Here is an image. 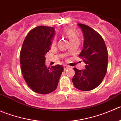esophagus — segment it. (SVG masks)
I'll use <instances>...</instances> for the list:
<instances>
[{"label": "esophagus", "instance_id": "1", "mask_svg": "<svg viewBox=\"0 0 121 121\" xmlns=\"http://www.w3.org/2000/svg\"><path fill=\"white\" fill-rule=\"evenodd\" d=\"M69 68V66L66 65H65L63 66V68H64V70H66V69H68Z\"/></svg>", "mask_w": 121, "mask_h": 121}]
</instances>
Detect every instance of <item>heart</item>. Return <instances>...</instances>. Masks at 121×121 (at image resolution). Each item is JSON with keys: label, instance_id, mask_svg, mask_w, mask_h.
I'll return each instance as SVG.
<instances>
[{"label": "heart", "instance_id": "b5f03b06", "mask_svg": "<svg viewBox=\"0 0 121 121\" xmlns=\"http://www.w3.org/2000/svg\"><path fill=\"white\" fill-rule=\"evenodd\" d=\"M64 33L68 37L70 42L74 41V40H79V38L77 33L73 30L71 29H66L65 30ZM55 43L56 39H53V40H52V45H54Z\"/></svg>", "mask_w": 121, "mask_h": 121}]
</instances>
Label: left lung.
Here are the masks:
<instances>
[{
    "mask_svg": "<svg viewBox=\"0 0 121 121\" xmlns=\"http://www.w3.org/2000/svg\"><path fill=\"white\" fill-rule=\"evenodd\" d=\"M84 37L83 49L79 56L86 63L85 68H76L72 82L76 89L83 91L92 90L102 82L106 73L108 62V50L104 39L97 32L84 24H78Z\"/></svg>",
    "mask_w": 121,
    "mask_h": 121,
    "instance_id": "8db88e82",
    "label": "left lung"
}]
</instances>
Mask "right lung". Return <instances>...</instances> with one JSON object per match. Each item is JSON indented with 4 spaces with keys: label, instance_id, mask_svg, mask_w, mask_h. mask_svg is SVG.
Instances as JSON below:
<instances>
[{
    "label": "right lung",
    "instance_id": "right-lung-1",
    "mask_svg": "<svg viewBox=\"0 0 121 121\" xmlns=\"http://www.w3.org/2000/svg\"><path fill=\"white\" fill-rule=\"evenodd\" d=\"M55 35L53 27L39 26L31 30L25 38L20 51V68L24 79L33 91L48 94L54 91L63 68L45 65V55L51 49Z\"/></svg>",
    "mask_w": 121,
    "mask_h": 121
}]
</instances>
